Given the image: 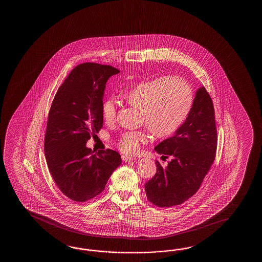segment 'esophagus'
I'll use <instances>...</instances> for the list:
<instances>
[{"label":"esophagus","instance_id":"esophagus-1","mask_svg":"<svg viewBox=\"0 0 262 262\" xmlns=\"http://www.w3.org/2000/svg\"><path fill=\"white\" fill-rule=\"evenodd\" d=\"M122 159H123V161L124 162H129V161H133V160H135L136 158H134V157H131V156H122Z\"/></svg>","mask_w":262,"mask_h":262}]
</instances>
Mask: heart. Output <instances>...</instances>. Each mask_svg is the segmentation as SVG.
Segmentation results:
<instances>
[{
  "label": "heart",
  "mask_w": 262,
  "mask_h": 262,
  "mask_svg": "<svg viewBox=\"0 0 262 262\" xmlns=\"http://www.w3.org/2000/svg\"><path fill=\"white\" fill-rule=\"evenodd\" d=\"M123 99L140 111L139 121L157 139H167L183 126L194 105V93L183 78L168 76L139 81L124 92ZM104 122L112 123L116 117L114 101L102 104ZM148 140L143 131H128L119 138L118 148L123 154L133 155Z\"/></svg>",
  "instance_id": "heart-1"
}]
</instances>
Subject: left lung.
Segmentation results:
<instances>
[{
  "label": "left lung",
  "instance_id": "left-lung-1",
  "mask_svg": "<svg viewBox=\"0 0 262 262\" xmlns=\"http://www.w3.org/2000/svg\"><path fill=\"white\" fill-rule=\"evenodd\" d=\"M217 130L212 98L204 87L196 91L189 116L175 135L155 150L166 167L156 160V173L145 184L148 201L157 207L180 205L195 195L215 158Z\"/></svg>",
  "mask_w": 262,
  "mask_h": 262
}]
</instances>
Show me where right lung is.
Masks as SVG:
<instances>
[{
    "label": "right lung",
    "mask_w": 262,
    "mask_h": 262,
    "mask_svg": "<svg viewBox=\"0 0 262 262\" xmlns=\"http://www.w3.org/2000/svg\"><path fill=\"white\" fill-rule=\"evenodd\" d=\"M120 70L84 62L75 67L57 91L45 134L48 167L63 195L77 202L94 199L105 189L121 163L115 150L86 147L103 126L101 107L107 79Z\"/></svg>",
    "instance_id": "obj_1"
}]
</instances>
